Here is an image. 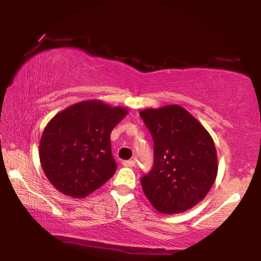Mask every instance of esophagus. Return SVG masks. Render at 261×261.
<instances>
[{"instance_id": "esophagus-1", "label": "esophagus", "mask_w": 261, "mask_h": 261, "mask_svg": "<svg viewBox=\"0 0 261 261\" xmlns=\"http://www.w3.org/2000/svg\"><path fill=\"white\" fill-rule=\"evenodd\" d=\"M122 165L126 167H133L135 165V162L134 160H124V162L122 163Z\"/></svg>"}]
</instances>
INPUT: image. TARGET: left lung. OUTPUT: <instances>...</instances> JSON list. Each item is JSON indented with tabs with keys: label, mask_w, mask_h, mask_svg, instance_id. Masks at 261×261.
<instances>
[{
	"label": "left lung",
	"mask_w": 261,
	"mask_h": 261,
	"mask_svg": "<svg viewBox=\"0 0 261 261\" xmlns=\"http://www.w3.org/2000/svg\"><path fill=\"white\" fill-rule=\"evenodd\" d=\"M154 142L152 170L141 178L144 194L163 214H178L205 197L217 176L213 138L180 106L140 112Z\"/></svg>",
	"instance_id": "obj_1"
}]
</instances>
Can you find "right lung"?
Returning <instances> with one entry per match:
<instances>
[{
	"mask_svg": "<svg viewBox=\"0 0 261 261\" xmlns=\"http://www.w3.org/2000/svg\"><path fill=\"white\" fill-rule=\"evenodd\" d=\"M122 107L83 101L57 114L45 127L39 156L45 176L64 195L85 197L114 176L110 133L127 115Z\"/></svg>",
	"mask_w": 261,
	"mask_h": 261,
	"instance_id": "1",
	"label": "right lung"
}]
</instances>
